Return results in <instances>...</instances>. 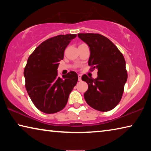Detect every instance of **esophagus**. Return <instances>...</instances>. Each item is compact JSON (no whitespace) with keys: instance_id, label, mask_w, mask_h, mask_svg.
Segmentation results:
<instances>
[{"instance_id":"esophagus-1","label":"esophagus","mask_w":151,"mask_h":151,"mask_svg":"<svg viewBox=\"0 0 151 151\" xmlns=\"http://www.w3.org/2000/svg\"><path fill=\"white\" fill-rule=\"evenodd\" d=\"M78 81H81V75H78Z\"/></svg>"}]
</instances>
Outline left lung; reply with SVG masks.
Instances as JSON below:
<instances>
[{
    "mask_svg": "<svg viewBox=\"0 0 151 151\" xmlns=\"http://www.w3.org/2000/svg\"><path fill=\"white\" fill-rule=\"evenodd\" d=\"M78 37L88 45L91 70L98 69V77L84 75L82 80L88 88L84 97L92 108L106 112L113 109L121 100L127 71L124 58L108 38L96 33H79Z\"/></svg>",
    "mask_w": 151,
    "mask_h": 151,
    "instance_id": "obj_1",
    "label": "left lung"
}]
</instances>
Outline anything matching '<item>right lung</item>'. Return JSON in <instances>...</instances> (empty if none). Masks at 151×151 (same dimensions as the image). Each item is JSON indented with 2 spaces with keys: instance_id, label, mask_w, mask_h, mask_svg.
<instances>
[{
  "instance_id": "1",
  "label": "right lung",
  "mask_w": 151,
  "mask_h": 151,
  "mask_svg": "<svg viewBox=\"0 0 151 151\" xmlns=\"http://www.w3.org/2000/svg\"><path fill=\"white\" fill-rule=\"evenodd\" d=\"M76 34L60 35L50 38L36 48L24 67L25 87L35 106L42 112L60 111L67 103L68 96L78 81V75L70 71L58 77L59 61Z\"/></svg>"
}]
</instances>
